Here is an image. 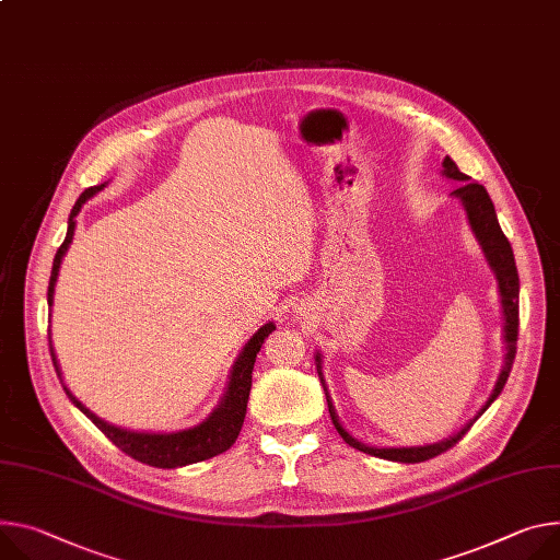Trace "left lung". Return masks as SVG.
<instances>
[{"label": "left lung", "instance_id": "1", "mask_svg": "<svg viewBox=\"0 0 560 560\" xmlns=\"http://www.w3.org/2000/svg\"><path fill=\"white\" fill-rule=\"evenodd\" d=\"M444 176L453 178V180H460V187L453 189V196H457L463 200V206L467 210V217H469V223H471V230L476 232L482 249H485V257L491 266V270L495 272V279H498V288H500V296H502V313H504V341H506V358H504V366L500 371V377L495 382V388L491 393V397L487 399V404L480 409V413L463 429L457 431L453 438L444 440V442H438V444H429V446H411V448H373V446H366L362 442L354 440L352 435H348L343 431V427L339 424L337 416H335V409H332V401L326 393V399H328V411H330V418H332V424L335 429L339 431V435L343 438L346 444H350L352 448L358 451H364L369 455H375V457H384V460H393V463H406V465H416V463H427L431 460V457L448 451L451 446H455L457 442H460L465 438V433L474 427V422L489 409V404L500 395L506 377H510L512 373V366H514V360H516V341H518V270H516V261H514V252H512V245H510V238H506L498 225V217H495V210H493V202L487 194V189L480 185V183H474L469 180L467 174H463L460 170H457V165L446 156L444 163ZM317 362L322 364V358L317 354ZM317 364V371H319V377H322V366ZM324 382V377H322ZM326 390V386H324Z\"/></svg>", "mask_w": 560, "mask_h": 560}]
</instances>
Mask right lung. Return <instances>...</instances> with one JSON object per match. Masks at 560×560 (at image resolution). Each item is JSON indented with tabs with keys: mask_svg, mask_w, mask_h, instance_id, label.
<instances>
[{
	"mask_svg": "<svg viewBox=\"0 0 560 560\" xmlns=\"http://www.w3.org/2000/svg\"><path fill=\"white\" fill-rule=\"evenodd\" d=\"M105 185H95L82 191V196L75 200V206L71 210L69 217V230H67V238L65 243L58 247L56 252V259H54V270H50V279H48V306H54V288H56V279H58V270L62 264L65 252L73 238L75 232V217L80 212V208L84 206V200L91 198L93 194H97ZM275 330V324H266L264 328H259V332L254 335L243 352L238 354V360L232 369L230 375V384L225 390V397L221 401L219 409L194 429L187 431H178V433H133L127 429H118L107 424L105 420H100L97 416H93L86 406H82L65 386L69 399L78 406V409L100 429L103 431L120 451H125L127 455H131L133 460L149 465V467H159V469H176V467H185V465H194V463H202V460H210V457L228 451L243 427L245 420V411H247V397H249V388H252V369L254 362H257V352L261 350L264 339ZM48 350H50V360H54L56 373L60 375V366L56 360V352L54 346H50V337H48Z\"/></svg>",
	"mask_w": 560,
	"mask_h": 560,
	"instance_id": "1",
	"label": "right lung"
}]
</instances>
